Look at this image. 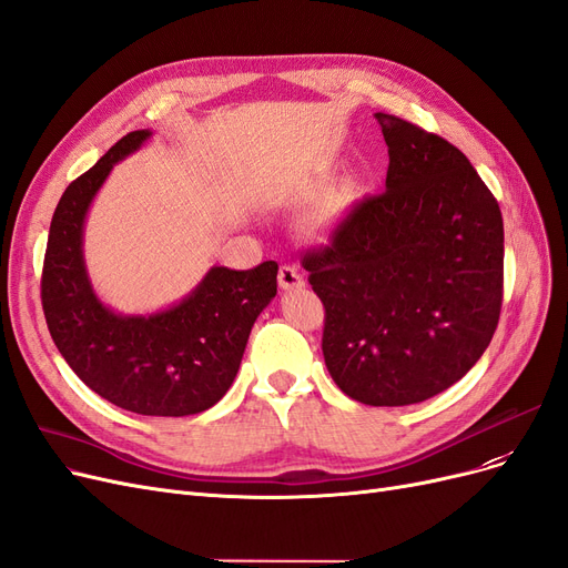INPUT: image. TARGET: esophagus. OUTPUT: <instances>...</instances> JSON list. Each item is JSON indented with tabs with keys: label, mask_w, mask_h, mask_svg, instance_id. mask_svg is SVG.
<instances>
[{
	"label": "esophagus",
	"mask_w": 568,
	"mask_h": 568,
	"mask_svg": "<svg viewBox=\"0 0 568 568\" xmlns=\"http://www.w3.org/2000/svg\"><path fill=\"white\" fill-rule=\"evenodd\" d=\"M278 285H281V290H285V292L304 287L302 271H300L297 266H290V264L281 266V268H278Z\"/></svg>",
	"instance_id": "1"
}]
</instances>
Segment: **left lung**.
I'll use <instances>...</instances> for the list:
<instances>
[{
  "label": "left lung",
  "mask_w": 568,
  "mask_h": 568,
  "mask_svg": "<svg viewBox=\"0 0 568 568\" xmlns=\"http://www.w3.org/2000/svg\"><path fill=\"white\" fill-rule=\"evenodd\" d=\"M387 191L361 203L333 245L304 257L325 306L323 356L365 406H410L463 379L503 304V214L446 139L375 113Z\"/></svg>",
  "instance_id": "1"
}]
</instances>
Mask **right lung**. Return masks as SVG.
Instances as JSON below:
<instances>
[{
	"instance_id": "obj_1",
	"label": "right lung",
	"mask_w": 568,
	"mask_h": 568,
	"mask_svg": "<svg viewBox=\"0 0 568 568\" xmlns=\"http://www.w3.org/2000/svg\"><path fill=\"white\" fill-rule=\"evenodd\" d=\"M151 136V130L126 134L61 195L44 254L42 306L53 344L91 392L139 415L184 417L229 392L254 321L276 297L278 264L212 266L186 297L153 314L108 306L84 262L87 216L115 164Z\"/></svg>"
}]
</instances>
